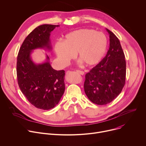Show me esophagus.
<instances>
[{"instance_id":"1","label":"esophagus","mask_w":146,"mask_h":146,"mask_svg":"<svg viewBox=\"0 0 146 146\" xmlns=\"http://www.w3.org/2000/svg\"><path fill=\"white\" fill-rule=\"evenodd\" d=\"M78 74H80V75H84V74H85V72L83 71H80V70H76V71Z\"/></svg>"}]
</instances>
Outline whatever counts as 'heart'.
<instances>
[{
  "instance_id": "b5f03b06",
  "label": "heart",
  "mask_w": 146,
  "mask_h": 146,
  "mask_svg": "<svg viewBox=\"0 0 146 146\" xmlns=\"http://www.w3.org/2000/svg\"><path fill=\"white\" fill-rule=\"evenodd\" d=\"M107 47V38L103 33L83 28L67 34L64 41L57 42L54 52L63 66L67 65L76 54L78 60L85 66H93L102 60Z\"/></svg>"
}]
</instances>
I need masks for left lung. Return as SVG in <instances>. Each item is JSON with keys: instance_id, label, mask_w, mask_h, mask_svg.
<instances>
[{"instance_id": "obj_1", "label": "left lung", "mask_w": 146, "mask_h": 146, "mask_svg": "<svg viewBox=\"0 0 146 146\" xmlns=\"http://www.w3.org/2000/svg\"><path fill=\"white\" fill-rule=\"evenodd\" d=\"M110 47L105 57L85 75V92L98 105H105L121 93L125 84L126 61L118 38L108 29Z\"/></svg>"}]
</instances>
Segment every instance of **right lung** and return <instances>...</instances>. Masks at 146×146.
Masks as SVG:
<instances>
[{"label":"right lung","instance_id":"obj_1","mask_svg":"<svg viewBox=\"0 0 146 146\" xmlns=\"http://www.w3.org/2000/svg\"><path fill=\"white\" fill-rule=\"evenodd\" d=\"M58 25L43 24L32 31L23 42L18 54L17 76L19 86L29 102L48 110L59 103L65 91V71L54 70L46 55V61L35 64L31 54L34 50H52L50 32Z\"/></svg>","mask_w":146,"mask_h":146}]
</instances>
